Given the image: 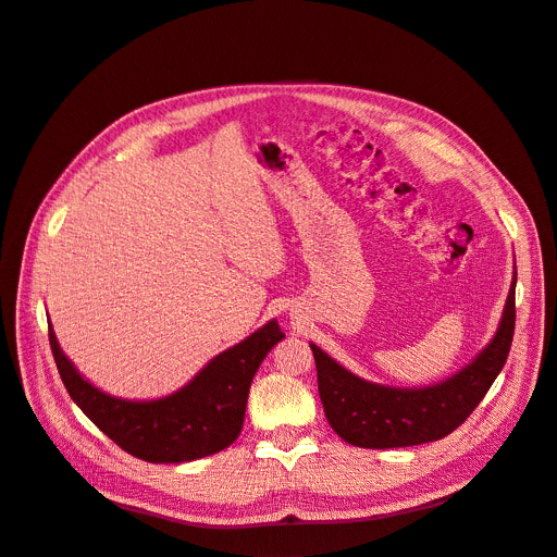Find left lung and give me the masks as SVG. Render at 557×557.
<instances>
[{
    "label": "left lung",
    "instance_id": "1",
    "mask_svg": "<svg viewBox=\"0 0 557 557\" xmlns=\"http://www.w3.org/2000/svg\"><path fill=\"white\" fill-rule=\"evenodd\" d=\"M517 267L494 338L471 363L430 386H388L368 382L310 343L318 368L324 416L349 446L384 450L438 441L455 432L482 403L500 374L515 336Z\"/></svg>",
    "mask_w": 557,
    "mask_h": 557
}]
</instances>
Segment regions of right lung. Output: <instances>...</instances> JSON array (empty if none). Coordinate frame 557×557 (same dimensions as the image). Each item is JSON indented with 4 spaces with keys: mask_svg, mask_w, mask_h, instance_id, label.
Instances as JSON below:
<instances>
[{
    "mask_svg": "<svg viewBox=\"0 0 557 557\" xmlns=\"http://www.w3.org/2000/svg\"><path fill=\"white\" fill-rule=\"evenodd\" d=\"M50 326L59 374L73 403L111 441L152 463H183L228 448L239 436L253 376L270 349L285 336L276 320L242 343L219 351L177 391L152 399L111 395L75 368Z\"/></svg>",
    "mask_w": 557,
    "mask_h": 557,
    "instance_id": "add662e5",
    "label": "right lung"
}]
</instances>
